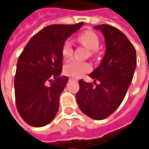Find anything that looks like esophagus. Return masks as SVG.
Segmentation results:
<instances>
[{
	"mask_svg": "<svg viewBox=\"0 0 149 149\" xmlns=\"http://www.w3.org/2000/svg\"><path fill=\"white\" fill-rule=\"evenodd\" d=\"M73 80H75L74 78H72V77H70L69 78V81H73Z\"/></svg>",
	"mask_w": 149,
	"mask_h": 149,
	"instance_id": "obj_1",
	"label": "esophagus"
}]
</instances>
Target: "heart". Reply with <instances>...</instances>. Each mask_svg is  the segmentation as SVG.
I'll return each instance as SVG.
<instances>
[{
    "label": "heart",
    "mask_w": 149,
    "mask_h": 149,
    "mask_svg": "<svg viewBox=\"0 0 149 149\" xmlns=\"http://www.w3.org/2000/svg\"><path fill=\"white\" fill-rule=\"evenodd\" d=\"M77 40L84 46H86L88 49L91 51V54H93L99 47L100 45V40L97 34L92 31H86L78 35ZM73 53V47L69 40H65L62 45L61 49V54L63 58L67 59L72 56ZM91 66L90 64L86 62H81L78 60L72 59L68 61L65 66H64V72L65 74L70 77H72L75 78L80 77L84 74L91 72Z\"/></svg>",
    "instance_id": "obj_1"
}]
</instances>
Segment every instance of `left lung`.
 <instances>
[{"label": "left lung", "mask_w": 149, "mask_h": 149, "mask_svg": "<svg viewBox=\"0 0 149 149\" xmlns=\"http://www.w3.org/2000/svg\"><path fill=\"white\" fill-rule=\"evenodd\" d=\"M105 38L106 52L101 65L90 75L95 83L79 80L76 95L81 111L95 120L109 116L123 101L133 79L136 53L132 43L119 29L110 25L94 27ZM100 81L97 85L95 82Z\"/></svg>", "instance_id": "obj_1"}]
</instances>
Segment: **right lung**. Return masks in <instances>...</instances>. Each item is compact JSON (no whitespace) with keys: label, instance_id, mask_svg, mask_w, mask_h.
<instances>
[{"label":"right lung","instance_id":"obj_1","mask_svg":"<svg viewBox=\"0 0 149 149\" xmlns=\"http://www.w3.org/2000/svg\"><path fill=\"white\" fill-rule=\"evenodd\" d=\"M83 24L48 26L33 35L20 53L15 77V104L30 126L43 127L57 115L60 94L68 82L67 77H59L62 45Z\"/></svg>","mask_w":149,"mask_h":149}]
</instances>
